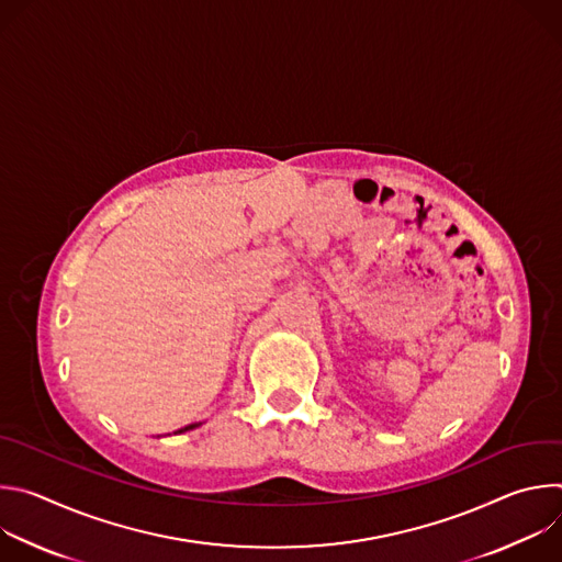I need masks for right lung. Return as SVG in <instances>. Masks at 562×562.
<instances>
[{
	"label": "right lung",
	"mask_w": 562,
	"mask_h": 562,
	"mask_svg": "<svg viewBox=\"0 0 562 562\" xmlns=\"http://www.w3.org/2000/svg\"><path fill=\"white\" fill-rule=\"evenodd\" d=\"M195 427H198V425H189V427H184V429H180V434H182V431H189V429H195Z\"/></svg>",
	"instance_id": "obj_1"
}]
</instances>
